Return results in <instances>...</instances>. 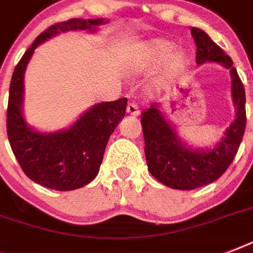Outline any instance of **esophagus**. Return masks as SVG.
<instances>
[{"label":"esophagus","instance_id":"1","mask_svg":"<svg viewBox=\"0 0 253 253\" xmlns=\"http://www.w3.org/2000/svg\"><path fill=\"white\" fill-rule=\"evenodd\" d=\"M127 114L135 115V117L140 114L138 105H136V103H128V105H127Z\"/></svg>","mask_w":253,"mask_h":253}]
</instances>
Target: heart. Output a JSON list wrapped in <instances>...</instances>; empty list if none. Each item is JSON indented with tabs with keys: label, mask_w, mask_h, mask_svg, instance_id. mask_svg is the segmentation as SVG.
I'll return each instance as SVG.
<instances>
[{
	"label": "heart",
	"mask_w": 253,
	"mask_h": 253,
	"mask_svg": "<svg viewBox=\"0 0 253 253\" xmlns=\"http://www.w3.org/2000/svg\"><path fill=\"white\" fill-rule=\"evenodd\" d=\"M176 44L164 38H155L139 45L131 57V69L135 72H147L162 64L156 84L164 85L188 67L189 57L184 49H174Z\"/></svg>",
	"instance_id": "obj_1"
}]
</instances>
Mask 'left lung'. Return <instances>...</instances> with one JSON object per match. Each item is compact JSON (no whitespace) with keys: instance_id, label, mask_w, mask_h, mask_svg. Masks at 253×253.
<instances>
[{"instance_id":"8db88e82","label":"left lung","mask_w":253,"mask_h":253,"mask_svg":"<svg viewBox=\"0 0 253 253\" xmlns=\"http://www.w3.org/2000/svg\"><path fill=\"white\" fill-rule=\"evenodd\" d=\"M190 31L197 45V64L212 61L230 69L235 119L215 146L193 148L178 136L160 103H152L148 110L143 111L140 122L148 170L162 184L178 190H192L218 180L235 158L246 130V93L231 57L204 30L192 27Z\"/></svg>"}]
</instances>
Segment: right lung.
I'll return each mask as SVG.
<instances>
[{
    "label": "right lung",
    "instance_id": "obj_1",
    "mask_svg": "<svg viewBox=\"0 0 253 253\" xmlns=\"http://www.w3.org/2000/svg\"><path fill=\"white\" fill-rule=\"evenodd\" d=\"M106 19L73 18L51 26L35 39L14 69L10 83L6 130L10 147L26 176L34 182L55 189L75 190L94 180L110 135L125 117L127 98L95 103L65 130L41 132L23 117V79L26 67L38 45L67 31L94 33Z\"/></svg>",
    "mask_w": 253,
    "mask_h": 253
}]
</instances>
